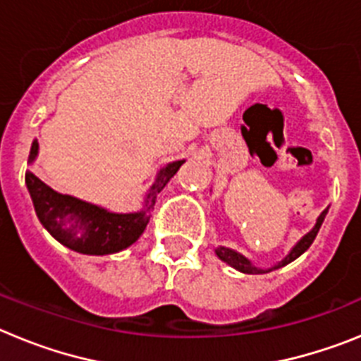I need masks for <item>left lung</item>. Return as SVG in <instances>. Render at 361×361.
I'll return each instance as SVG.
<instances>
[{
	"label": "left lung",
	"mask_w": 361,
	"mask_h": 361,
	"mask_svg": "<svg viewBox=\"0 0 361 361\" xmlns=\"http://www.w3.org/2000/svg\"><path fill=\"white\" fill-rule=\"evenodd\" d=\"M327 212H329V208H325L324 212L320 213V216L317 219V224L312 226V229L309 233H305L304 237L300 238L298 242H296L295 245L291 247V251H289L286 257L280 260V262H276L275 266L271 267H257L253 262H251L250 258H245L244 255L238 253V251L231 250V247H226V245H219V247H215V253L216 257L222 260V262H226L228 266L235 267L237 271H240V273H245V275H262V273H269V271L273 269H279V267H283L288 266V264H291L293 260H296V258L300 257V255H304L305 251L309 250V245L312 244V240L317 238L318 231H320V226L322 222H324L325 215H327Z\"/></svg>",
	"instance_id": "8db88e82"
}]
</instances>
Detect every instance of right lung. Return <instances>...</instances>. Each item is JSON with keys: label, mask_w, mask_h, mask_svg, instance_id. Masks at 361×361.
<instances>
[{"label": "right lung", "mask_w": 361, "mask_h": 361, "mask_svg": "<svg viewBox=\"0 0 361 361\" xmlns=\"http://www.w3.org/2000/svg\"><path fill=\"white\" fill-rule=\"evenodd\" d=\"M37 153L39 142L34 141L28 164H34ZM184 162L183 159L162 166L146 193L142 208L133 213L110 212L97 204L59 193L44 184L32 170L25 173V184L37 219L59 244L81 255H111L130 247L145 233L157 195Z\"/></svg>", "instance_id": "add662e5"}]
</instances>
